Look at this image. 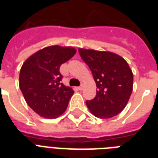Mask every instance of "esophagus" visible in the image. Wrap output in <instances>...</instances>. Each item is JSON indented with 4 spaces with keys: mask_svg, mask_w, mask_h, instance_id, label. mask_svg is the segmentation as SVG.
<instances>
[{
    "mask_svg": "<svg viewBox=\"0 0 158 158\" xmlns=\"http://www.w3.org/2000/svg\"><path fill=\"white\" fill-rule=\"evenodd\" d=\"M77 89H79V90H82V89H83V86H79V87H78V88H77Z\"/></svg>",
    "mask_w": 158,
    "mask_h": 158,
    "instance_id": "34e87169",
    "label": "esophagus"
}]
</instances>
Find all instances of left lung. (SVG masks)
<instances>
[{
  "label": "left lung",
  "instance_id": "obj_1",
  "mask_svg": "<svg viewBox=\"0 0 158 158\" xmlns=\"http://www.w3.org/2000/svg\"><path fill=\"white\" fill-rule=\"evenodd\" d=\"M79 53L91 69L98 89L96 97L86 101L90 112L101 119L118 115L132 94L133 73L128 63L110 52L80 48Z\"/></svg>",
  "mask_w": 158,
  "mask_h": 158
}]
</instances>
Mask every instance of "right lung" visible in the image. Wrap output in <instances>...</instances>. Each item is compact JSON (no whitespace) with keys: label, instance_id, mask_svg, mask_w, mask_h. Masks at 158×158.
<instances>
[{"label":"right lung","instance_id":"add662e5","mask_svg":"<svg viewBox=\"0 0 158 158\" xmlns=\"http://www.w3.org/2000/svg\"><path fill=\"white\" fill-rule=\"evenodd\" d=\"M76 53L73 48L51 46L26 60L19 73V88L28 105L44 118H56L66 110L74 91L61 83L60 67Z\"/></svg>","mask_w":158,"mask_h":158}]
</instances>
